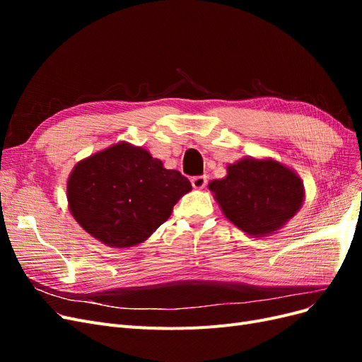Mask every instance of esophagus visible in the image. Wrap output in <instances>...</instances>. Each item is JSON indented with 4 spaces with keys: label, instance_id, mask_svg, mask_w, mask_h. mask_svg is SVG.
I'll use <instances>...</instances> for the list:
<instances>
[{
    "label": "esophagus",
    "instance_id": "esophagus-1",
    "mask_svg": "<svg viewBox=\"0 0 362 362\" xmlns=\"http://www.w3.org/2000/svg\"><path fill=\"white\" fill-rule=\"evenodd\" d=\"M192 185H193V189H204L206 185L205 175H198V177H193L192 178Z\"/></svg>",
    "mask_w": 362,
    "mask_h": 362
}]
</instances>
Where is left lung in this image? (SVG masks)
I'll list each match as a JSON object with an SVG mask.
<instances>
[{"mask_svg": "<svg viewBox=\"0 0 362 362\" xmlns=\"http://www.w3.org/2000/svg\"><path fill=\"white\" fill-rule=\"evenodd\" d=\"M225 216L250 235L276 231L299 210L303 185L298 175L273 160L245 158L223 180L208 184Z\"/></svg>", "mask_w": 362, "mask_h": 362, "instance_id": "left-lung-1", "label": "left lung"}]
</instances>
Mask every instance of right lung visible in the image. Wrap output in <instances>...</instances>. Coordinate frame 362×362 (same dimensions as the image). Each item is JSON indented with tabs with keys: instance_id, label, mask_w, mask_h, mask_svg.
<instances>
[{
	"instance_id": "1",
	"label": "right lung",
	"mask_w": 362,
	"mask_h": 362,
	"mask_svg": "<svg viewBox=\"0 0 362 362\" xmlns=\"http://www.w3.org/2000/svg\"><path fill=\"white\" fill-rule=\"evenodd\" d=\"M192 190L178 170H168L148 151L117 144L78 163L68 181L71 213L87 233L113 247H129L168 221Z\"/></svg>"
}]
</instances>
